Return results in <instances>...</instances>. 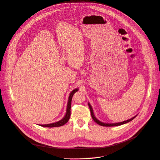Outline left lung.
I'll return each mask as SVG.
<instances>
[{
    "label": "left lung",
    "instance_id": "8db88e82",
    "mask_svg": "<svg viewBox=\"0 0 160 160\" xmlns=\"http://www.w3.org/2000/svg\"><path fill=\"white\" fill-rule=\"evenodd\" d=\"M88 105H89V108H90V112H91V115H92V117L93 119V121L97 122L98 125H101V126H103V127H116V126H119V125H123V124H125V123H127L131 121H132L137 116H134L133 118L130 119H128L127 121H122V122H116V123H104V122H102L101 121H100L99 120H98L95 117V115L93 114V109L92 108L91 105L88 103Z\"/></svg>",
    "mask_w": 160,
    "mask_h": 160
}]
</instances>
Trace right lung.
I'll return each mask as SVG.
<instances>
[{
	"label": "right lung",
	"mask_w": 160,
	"mask_h": 160,
	"mask_svg": "<svg viewBox=\"0 0 160 160\" xmlns=\"http://www.w3.org/2000/svg\"><path fill=\"white\" fill-rule=\"evenodd\" d=\"M78 91V88L74 90L72 92L70 93V95H69V98H68V103H67V112L65 116V117L60 121L54 122V123H51V124H48V125H41V127H48V128H52V127H61L63 126V125L66 122H68V121L70 119V107H71V101H72V97L74 95V94Z\"/></svg>",
	"instance_id": "add662e5"
}]
</instances>
